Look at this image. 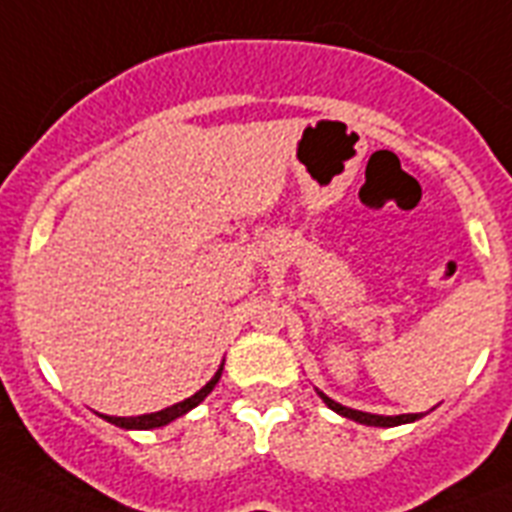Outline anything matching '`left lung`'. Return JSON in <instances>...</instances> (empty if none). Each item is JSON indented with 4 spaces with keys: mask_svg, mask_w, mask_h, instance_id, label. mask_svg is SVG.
<instances>
[{
    "mask_svg": "<svg viewBox=\"0 0 512 512\" xmlns=\"http://www.w3.org/2000/svg\"><path fill=\"white\" fill-rule=\"evenodd\" d=\"M316 393H319L321 401H324V404H327L332 412L342 414V417H348V420H353V422H361V425H374V428H393V425H404V422H414V420H420V417H422V414H396V417L366 414V412H358V409H348V406L337 404V401H332L327 393H321L319 388H316Z\"/></svg>",
    "mask_w": 512,
    "mask_h": 512,
    "instance_id": "left-lung-1",
    "label": "left lung"
}]
</instances>
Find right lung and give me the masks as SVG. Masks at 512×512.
<instances>
[{"instance_id": "1", "label": "right lung", "mask_w": 512, "mask_h": 512, "mask_svg": "<svg viewBox=\"0 0 512 512\" xmlns=\"http://www.w3.org/2000/svg\"><path fill=\"white\" fill-rule=\"evenodd\" d=\"M220 374H223V366L217 369L215 377L204 385V388L196 393V396L185 398V401H180V404L175 406H167V409H162V412H154V414H143V417H108V414H100L103 420H108L111 425H119V428L124 430H154V428H164V425H170L172 420H177V417H183L185 412H191L193 406H199L204 398L212 393V388H215L217 382H220Z\"/></svg>"}]
</instances>
